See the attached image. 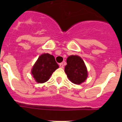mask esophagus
<instances>
[{
	"label": "esophagus",
	"instance_id": "1",
	"mask_svg": "<svg viewBox=\"0 0 122 122\" xmlns=\"http://www.w3.org/2000/svg\"><path fill=\"white\" fill-rule=\"evenodd\" d=\"M59 66H60V68H64V63H63V62H62V63H59Z\"/></svg>",
	"mask_w": 122,
	"mask_h": 122
}]
</instances>
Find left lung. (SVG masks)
Here are the masks:
<instances>
[{"mask_svg":"<svg viewBox=\"0 0 122 122\" xmlns=\"http://www.w3.org/2000/svg\"><path fill=\"white\" fill-rule=\"evenodd\" d=\"M65 72L69 80L76 84H80L86 80L88 74L86 65L78 56H70L66 59Z\"/></svg>","mask_w":122,"mask_h":122,"instance_id":"obj_1","label":"left lung"}]
</instances>
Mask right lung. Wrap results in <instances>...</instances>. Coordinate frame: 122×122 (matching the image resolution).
I'll use <instances>...</instances> for the list:
<instances>
[{
  "mask_svg": "<svg viewBox=\"0 0 122 122\" xmlns=\"http://www.w3.org/2000/svg\"><path fill=\"white\" fill-rule=\"evenodd\" d=\"M59 68L55 58L49 54H43L40 56L32 69V76L38 83L48 81L52 73Z\"/></svg>",
  "mask_w": 122,
  "mask_h": 122,
  "instance_id": "1",
  "label": "right lung"
}]
</instances>
